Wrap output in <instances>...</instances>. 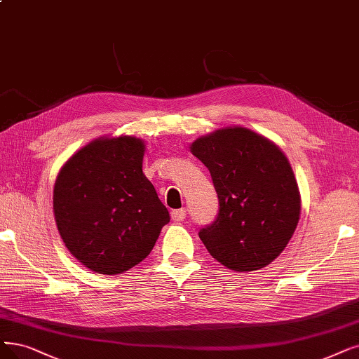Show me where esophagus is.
<instances>
[{"mask_svg": "<svg viewBox=\"0 0 359 359\" xmlns=\"http://www.w3.org/2000/svg\"><path fill=\"white\" fill-rule=\"evenodd\" d=\"M185 215H187V210H185V209H177V210H172L170 212L172 221H175V222L182 221L185 218Z\"/></svg>", "mask_w": 359, "mask_h": 359, "instance_id": "obj_1", "label": "esophagus"}]
</instances>
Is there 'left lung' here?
<instances>
[{
	"label": "left lung",
	"mask_w": 359,
	"mask_h": 359,
	"mask_svg": "<svg viewBox=\"0 0 359 359\" xmlns=\"http://www.w3.org/2000/svg\"><path fill=\"white\" fill-rule=\"evenodd\" d=\"M209 169L219 198L213 224L198 233L208 252L238 272L261 269L289 245L300 218V193L292 165L269 138L225 126L191 142Z\"/></svg>",
	"instance_id": "obj_1"
}]
</instances>
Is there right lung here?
<instances>
[{
    "label": "right lung",
    "mask_w": 359,
    "mask_h": 359,
    "mask_svg": "<svg viewBox=\"0 0 359 359\" xmlns=\"http://www.w3.org/2000/svg\"><path fill=\"white\" fill-rule=\"evenodd\" d=\"M146 146L100 137L72 154L54 182L53 210L69 252L88 269L116 276L150 255L169 212L142 174Z\"/></svg>",
    "instance_id": "add662e5"
}]
</instances>
